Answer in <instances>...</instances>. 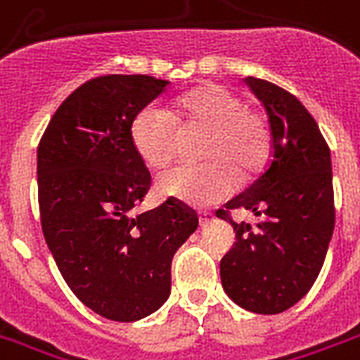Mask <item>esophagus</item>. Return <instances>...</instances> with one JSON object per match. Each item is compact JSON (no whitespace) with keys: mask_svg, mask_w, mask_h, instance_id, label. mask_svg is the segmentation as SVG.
I'll list each match as a JSON object with an SVG mask.
<instances>
[{"mask_svg":"<svg viewBox=\"0 0 360 360\" xmlns=\"http://www.w3.org/2000/svg\"><path fill=\"white\" fill-rule=\"evenodd\" d=\"M198 219H200V224H205L211 219V213L210 211H200Z\"/></svg>","mask_w":360,"mask_h":360,"instance_id":"esophagus-1","label":"esophagus"}]
</instances>
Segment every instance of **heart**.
I'll list each match as a JSON object with an SVG mask.
<instances>
[{"label": "heart", "mask_w": 360, "mask_h": 360, "mask_svg": "<svg viewBox=\"0 0 360 360\" xmlns=\"http://www.w3.org/2000/svg\"><path fill=\"white\" fill-rule=\"evenodd\" d=\"M177 126H198L207 134L198 166H174L158 175V191L181 204L205 207L234 191V174L249 179L268 160L271 131L268 120L247 109L243 100L221 84L185 94L162 109L147 105L134 117L130 139L150 168L166 166L175 155Z\"/></svg>", "instance_id": "heart-1"}]
</instances>
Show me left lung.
Here are the masks:
<instances>
[{"mask_svg":"<svg viewBox=\"0 0 360 360\" xmlns=\"http://www.w3.org/2000/svg\"><path fill=\"white\" fill-rule=\"evenodd\" d=\"M271 131L270 160L260 177L217 217L230 221L236 243L221 260L224 292L255 314H281L308 295L325 262L334 230L330 149L315 119L274 82L247 77ZM261 221L236 224L231 211Z\"/></svg>","mask_w":360,"mask_h":360,"instance_id":"1","label":"left lung"}]
</instances>
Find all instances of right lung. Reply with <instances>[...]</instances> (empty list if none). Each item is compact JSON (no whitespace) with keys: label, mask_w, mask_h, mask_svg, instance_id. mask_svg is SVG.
Segmentation results:
<instances>
[{"label":"right lung","mask_w":360,"mask_h":360,"mask_svg":"<svg viewBox=\"0 0 360 360\" xmlns=\"http://www.w3.org/2000/svg\"><path fill=\"white\" fill-rule=\"evenodd\" d=\"M149 75H101L71 92L37 147L41 229L62 278L79 300L120 323L168 300L172 259L198 229V215L169 198L134 215L150 174L130 124L168 89Z\"/></svg>","instance_id":"add662e5"}]
</instances>
